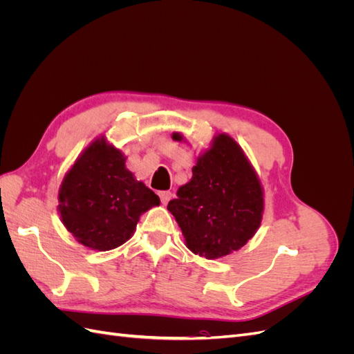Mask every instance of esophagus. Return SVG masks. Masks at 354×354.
<instances>
[{
  "mask_svg": "<svg viewBox=\"0 0 354 354\" xmlns=\"http://www.w3.org/2000/svg\"><path fill=\"white\" fill-rule=\"evenodd\" d=\"M159 198H160V202H162V203H168V202H169V199L173 198V194H171L169 190L159 192Z\"/></svg>",
  "mask_w": 354,
  "mask_h": 354,
  "instance_id": "34e87169",
  "label": "esophagus"
}]
</instances>
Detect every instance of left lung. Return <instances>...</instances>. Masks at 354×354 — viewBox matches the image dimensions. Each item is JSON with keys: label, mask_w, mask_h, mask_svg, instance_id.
I'll return each instance as SVG.
<instances>
[{"label": "left lung", "mask_w": 354, "mask_h": 354, "mask_svg": "<svg viewBox=\"0 0 354 354\" xmlns=\"http://www.w3.org/2000/svg\"><path fill=\"white\" fill-rule=\"evenodd\" d=\"M192 173L167 207L187 248L209 260L238 251L260 227L264 208L260 181L248 159L233 138L220 134Z\"/></svg>", "instance_id": "8db88e82"}]
</instances>
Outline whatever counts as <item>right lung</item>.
<instances>
[{"label":"right lung","mask_w":354,"mask_h":354,"mask_svg":"<svg viewBox=\"0 0 354 354\" xmlns=\"http://www.w3.org/2000/svg\"><path fill=\"white\" fill-rule=\"evenodd\" d=\"M59 211L75 239L109 251L130 239L143 212L159 198L125 168L118 149L95 140L73 164L59 192Z\"/></svg>","instance_id":"right-lung-1"}]
</instances>
